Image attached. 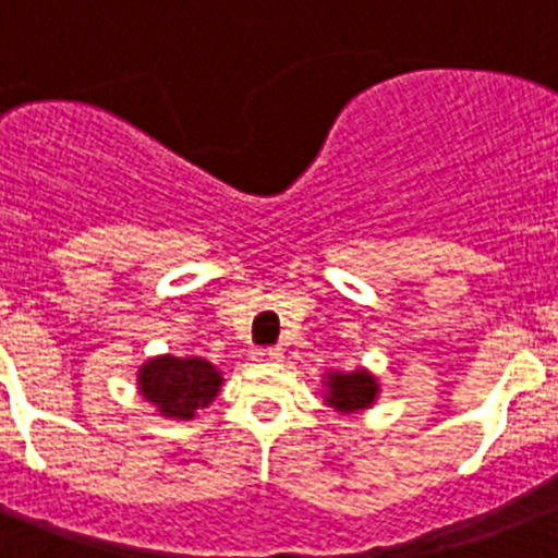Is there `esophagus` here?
<instances>
[{"instance_id": "esophagus-1", "label": "esophagus", "mask_w": 558, "mask_h": 558, "mask_svg": "<svg viewBox=\"0 0 558 558\" xmlns=\"http://www.w3.org/2000/svg\"><path fill=\"white\" fill-rule=\"evenodd\" d=\"M256 362H276V359H282V351L279 348H259V351L253 353Z\"/></svg>"}]
</instances>
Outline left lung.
<instances>
[{
	"mask_svg": "<svg viewBox=\"0 0 558 558\" xmlns=\"http://www.w3.org/2000/svg\"><path fill=\"white\" fill-rule=\"evenodd\" d=\"M379 393L376 376L367 371L353 373H328V396L325 402L339 413H356L371 408L373 399Z\"/></svg>",
	"mask_w": 558,
	"mask_h": 558,
	"instance_id": "obj_1",
	"label": "left lung"
}]
</instances>
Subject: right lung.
I'll list each match as a JSON object with an SVG mask.
<instances>
[{
    "instance_id": "obj_1",
    "label": "right lung",
    "mask_w": 558,
    "mask_h": 558,
    "mask_svg": "<svg viewBox=\"0 0 558 558\" xmlns=\"http://www.w3.org/2000/svg\"><path fill=\"white\" fill-rule=\"evenodd\" d=\"M219 388L222 373L199 356H156L140 367V393L170 418H193Z\"/></svg>"
}]
</instances>
